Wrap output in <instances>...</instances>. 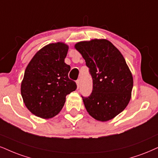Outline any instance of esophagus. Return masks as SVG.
<instances>
[{
	"label": "esophagus",
	"instance_id": "obj_1",
	"mask_svg": "<svg viewBox=\"0 0 158 158\" xmlns=\"http://www.w3.org/2000/svg\"><path fill=\"white\" fill-rule=\"evenodd\" d=\"M76 83H77V89H79L80 85H81V81H80L79 79H78V80H77V81H76Z\"/></svg>",
	"mask_w": 158,
	"mask_h": 158
}]
</instances>
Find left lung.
Segmentation results:
<instances>
[{"label": "left lung", "instance_id": "left-lung-1", "mask_svg": "<svg viewBox=\"0 0 158 158\" xmlns=\"http://www.w3.org/2000/svg\"><path fill=\"white\" fill-rule=\"evenodd\" d=\"M89 69L93 89L82 97L85 109L95 119L106 122L123 111L130 102L133 79L123 56L111 42L93 40L75 44Z\"/></svg>", "mask_w": 158, "mask_h": 158}]
</instances>
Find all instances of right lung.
<instances>
[{"label": "right lung", "instance_id": "1", "mask_svg": "<svg viewBox=\"0 0 158 158\" xmlns=\"http://www.w3.org/2000/svg\"><path fill=\"white\" fill-rule=\"evenodd\" d=\"M67 44H48L29 62L21 83V95L25 106L39 117L49 118L61 111L66 96L77 89L69 78L70 66L64 62Z\"/></svg>", "mask_w": 158, "mask_h": 158}]
</instances>
